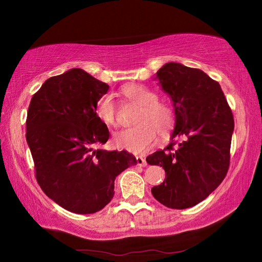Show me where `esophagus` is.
<instances>
[{
	"label": "esophagus",
	"instance_id": "obj_1",
	"mask_svg": "<svg viewBox=\"0 0 262 262\" xmlns=\"http://www.w3.org/2000/svg\"><path fill=\"white\" fill-rule=\"evenodd\" d=\"M136 162H137V165H140V166H146L147 165L146 160L144 159V158H142V157H137L136 158Z\"/></svg>",
	"mask_w": 262,
	"mask_h": 262
}]
</instances>
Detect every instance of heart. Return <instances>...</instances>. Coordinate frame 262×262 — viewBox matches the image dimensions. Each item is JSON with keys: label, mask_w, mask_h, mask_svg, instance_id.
Listing matches in <instances>:
<instances>
[{"label": "heart", "mask_w": 262, "mask_h": 262, "mask_svg": "<svg viewBox=\"0 0 262 262\" xmlns=\"http://www.w3.org/2000/svg\"><path fill=\"white\" fill-rule=\"evenodd\" d=\"M124 96L140 104L136 115V126L126 128L114 135V145L133 154H144L151 148L157 133L166 136L174 126V111L168 103L159 101L157 93L138 84H127L121 89ZM98 119L107 126L117 125V108L114 98L104 94L96 103Z\"/></svg>", "instance_id": "heart-1"}]
</instances>
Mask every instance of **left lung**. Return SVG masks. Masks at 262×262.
Returning <instances> with one entry per match:
<instances>
[{"label":"left lung","instance_id":"obj_1","mask_svg":"<svg viewBox=\"0 0 262 262\" xmlns=\"http://www.w3.org/2000/svg\"><path fill=\"white\" fill-rule=\"evenodd\" d=\"M174 109L173 141L146 158L165 171L163 183L152 188L154 198L169 208L192 207L221 185L230 165L234 119L219 82L203 72L170 62L155 79Z\"/></svg>","mask_w":262,"mask_h":262}]
</instances>
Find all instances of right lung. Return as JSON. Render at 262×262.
<instances>
[{"label": "right lung", "mask_w": 262, "mask_h": 262, "mask_svg": "<svg viewBox=\"0 0 262 262\" xmlns=\"http://www.w3.org/2000/svg\"><path fill=\"white\" fill-rule=\"evenodd\" d=\"M109 90L82 69L49 77L33 94L27 115V143L39 186L75 214L101 210L114 197L115 179L136 159L126 151L94 148L109 138L96 103Z\"/></svg>", "instance_id": "obj_1"}]
</instances>
